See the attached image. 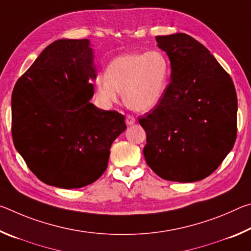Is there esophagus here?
I'll return each instance as SVG.
<instances>
[{"label": "esophagus", "instance_id": "esophagus-1", "mask_svg": "<svg viewBox=\"0 0 251 251\" xmlns=\"http://www.w3.org/2000/svg\"><path fill=\"white\" fill-rule=\"evenodd\" d=\"M135 122H136L135 117L130 116V115H127V116H126V124H127V125H133Z\"/></svg>", "mask_w": 251, "mask_h": 251}]
</instances>
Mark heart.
<instances>
[{
	"label": "heart",
	"instance_id": "heart-1",
	"mask_svg": "<svg viewBox=\"0 0 251 251\" xmlns=\"http://www.w3.org/2000/svg\"><path fill=\"white\" fill-rule=\"evenodd\" d=\"M169 75V61L159 50L122 55L109 63L106 74L95 77L96 96L104 106H110L123 92L127 107L147 112L163 100Z\"/></svg>",
	"mask_w": 251,
	"mask_h": 251
}]
</instances>
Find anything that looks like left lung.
Returning a JSON list of instances; mask_svg holds the SVG:
<instances>
[{"label":"left lung","mask_w":251,"mask_h":251,"mask_svg":"<svg viewBox=\"0 0 251 251\" xmlns=\"http://www.w3.org/2000/svg\"><path fill=\"white\" fill-rule=\"evenodd\" d=\"M171 61V83L159 104L138 117L144 156L163 179L193 182L218 168L237 137L235 85L205 46L185 33L156 36Z\"/></svg>","instance_id":"obj_1"}]
</instances>
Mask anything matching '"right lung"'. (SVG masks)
I'll list each match as a JSON object with an SVG mask.
<instances>
[{"mask_svg": "<svg viewBox=\"0 0 251 251\" xmlns=\"http://www.w3.org/2000/svg\"><path fill=\"white\" fill-rule=\"evenodd\" d=\"M96 77L88 40L50 44L16 82L12 94V137L41 181L80 188L107 168L113 142L126 129L116 110L97 108Z\"/></svg>", "mask_w": 251, "mask_h": 251, "instance_id": "obj_1", "label": "right lung"}]
</instances>
